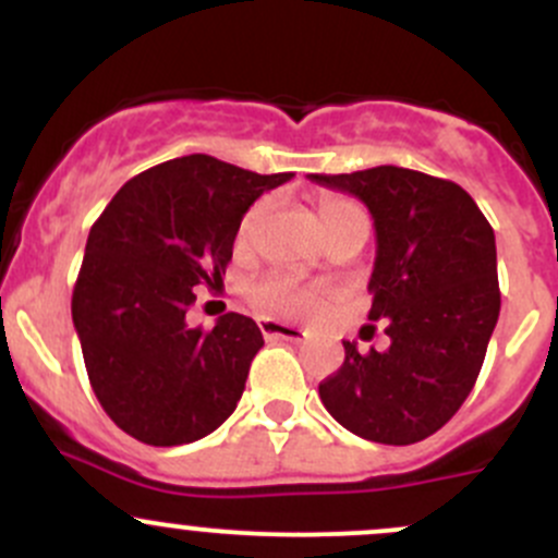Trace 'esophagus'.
<instances>
[{"label": "esophagus", "instance_id": "1", "mask_svg": "<svg viewBox=\"0 0 558 558\" xmlns=\"http://www.w3.org/2000/svg\"><path fill=\"white\" fill-rule=\"evenodd\" d=\"M258 329H262L264 337H280V340H289V342H305L307 340V331L300 329V326H289V324H280V320H269L262 318L258 320Z\"/></svg>", "mask_w": 558, "mask_h": 558}]
</instances>
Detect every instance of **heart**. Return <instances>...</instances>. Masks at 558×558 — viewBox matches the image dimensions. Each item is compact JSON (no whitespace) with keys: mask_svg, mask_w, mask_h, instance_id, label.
<instances>
[{"mask_svg":"<svg viewBox=\"0 0 558 558\" xmlns=\"http://www.w3.org/2000/svg\"><path fill=\"white\" fill-rule=\"evenodd\" d=\"M264 210H267V202H256V205L245 213L238 232L240 245L251 243ZM318 216H320V223L326 227V232L331 234L337 227H342L348 218L364 216V210L356 205V202L342 199V196H324L318 205ZM324 300H326V289H311V286H302L291 278H267L251 289L253 305H256L262 313L275 315V318H305V315H311Z\"/></svg>","mask_w":558,"mask_h":558,"instance_id":"1","label":"heart"}]
</instances>
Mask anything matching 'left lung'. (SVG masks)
Masks as SVG:
<instances>
[{
	"instance_id": "1",
	"label": "left lung",
	"mask_w": 558,
	"mask_h": 558,
	"mask_svg": "<svg viewBox=\"0 0 558 558\" xmlns=\"http://www.w3.org/2000/svg\"><path fill=\"white\" fill-rule=\"evenodd\" d=\"M311 180L367 205L378 240L369 320H386L391 340L367 353L342 340L345 362L320 380V402L364 440H426L470 397L497 326L492 223L461 185L404 167Z\"/></svg>"
}]
</instances>
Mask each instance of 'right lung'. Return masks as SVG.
I'll return each instance as SVG.
<instances>
[{"instance_id": "1", "label": "right lung", "mask_w": 558, "mask_h": 558, "mask_svg": "<svg viewBox=\"0 0 558 558\" xmlns=\"http://www.w3.org/2000/svg\"><path fill=\"white\" fill-rule=\"evenodd\" d=\"M291 178L180 156L123 183L88 232L72 320L99 404L134 440L185 446L238 408L264 345L256 320L202 329L185 313L196 286L223 283L247 207Z\"/></svg>"}]
</instances>
